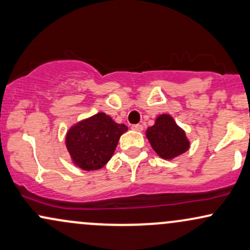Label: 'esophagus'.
Returning <instances> with one entry per match:
<instances>
[{
    "instance_id": "1",
    "label": "esophagus",
    "mask_w": 250,
    "mask_h": 250,
    "mask_svg": "<svg viewBox=\"0 0 250 250\" xmlns=\"http://www.w3.org/2000/svg\"><path fill=\"white\" fill-rule=\"evenodd\" d=\"M131 128L133 131H138V132H140V131H143L144 130V126L143 125H140V124H137V125H132L131 126Z\"/></svg>"
}]
</instances>
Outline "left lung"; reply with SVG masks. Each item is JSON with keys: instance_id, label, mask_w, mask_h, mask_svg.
I'll return each mask as SVG.
<instances>
[{"instance_id": "1", "label": "left lung", "mask_w": 250, "mask_h": 250, "mask_svg": "<svg viewBox=\"0 0 250 250\" xmlns=\"http://www.w3.org/2000/svg\"><path fill=\"white\" fill-rule=\"evenodd\" d=\"M146 138L155 153L165 160L174 159L190 147L186 132L168 113L159 114L155 118L154 125L146 130Z\"/></svg>"}]
</instances>
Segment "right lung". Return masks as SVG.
I'll list each match as a JSON object with an SVG mask.
<instances>
[{"instance_id": "obj_1", "label": "right lung", "mask_w": 250, "mask_h": 250, "mask_svg": "<svg viewBox=\"0 0 250 250\" xmlns=\"http://www.w3.org/2000/svg\"><path fill=\"white\" fill-rule=\"evenodd\" d=\"M127 126L98 112L72 125L66 132L65 146L71 161L83 171L102 168L112 158L119 138Z\"/></svg>"}]
</instances>
